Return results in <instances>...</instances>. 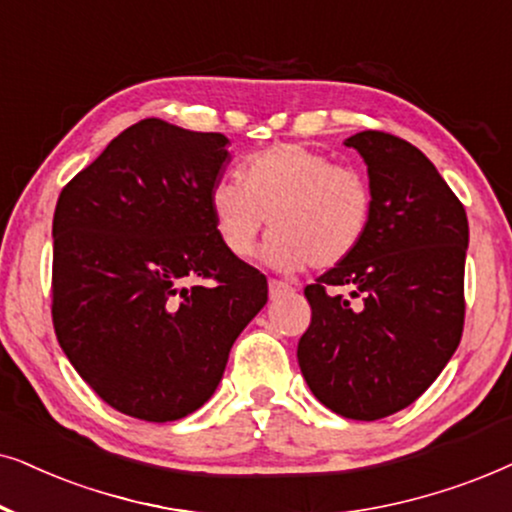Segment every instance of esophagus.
Instances as JSON below:
<instances>
[{"label":"esophagus","mask_w":512,"mask_h":512,"mask_svg":"<svg viewBox=\"0 0 512 512\" xmlns=\"http://www.w3.org/2000/svg\"><path fill=\"white\" fill-rule=\"evenodd\" d=\"M292 292V288L288 283H283V281H276V278H271L269 281V297L271 299H278V297H283V295H290Z\"/></svg>","instance_id":"1"}]
</instances>
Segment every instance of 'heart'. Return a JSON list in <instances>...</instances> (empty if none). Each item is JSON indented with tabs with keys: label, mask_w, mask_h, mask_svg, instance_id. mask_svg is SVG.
<instances>
[{
	"label": "heart",
	"mask_w": 512,
	"mask_h": 512,
	"mask_svg": "<svg viewBox=\"0 0 512 512\" xmlns=\"http://www.w3.org/2000/svg\"><path fill=\"white\" fill-rule=\"evenodd\" d=\"M217 238L248 257L267 224L269 264L283 271L332 269L349 260L370 231L374 194L356 168L299 142H281L243 163V180L222 177L210 189Z\"/></svg>",
	"instance_id": "1"
}]
</instances>
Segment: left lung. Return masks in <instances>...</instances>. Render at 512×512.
Here are the masks:
<instances>
[{
    "label": "left lung",
    "instance_id": "1",
    "mask_svg": "<svg viewBox=\"0 0 512 512\" xmlns=\"http://www.w3.org/2000/svg\"><path fill=\"white\" fill-rule=\"evenodd\" d=\"M346 147L367 163L372 224L349 260L304 288L311 325L297 360L327 410L377 421L412 405L461 342L468 220L433 163L407 140L363 131Z\"/></svg>",
    "mask_w": 512,
    "mask_h": 512
}]
</instances>
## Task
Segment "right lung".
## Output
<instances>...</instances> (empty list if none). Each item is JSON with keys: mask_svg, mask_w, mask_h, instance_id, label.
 <instances>
[{"mask_svg": "<svg viewBox=\"0 0 512 512\" xmlns=\"http://www.w3.org/2000/svg\"><path fill=\"white\" fill-rule=\"evenodd\" d=\"M227 142L142 119L58 196L53 330L79 377L128 417L199 410L267 304V276L224 248L210 213Z\"/></svg>", "mask_w": 512, "mask_h": 512, "instance_id": "1", "label": "right lung"}]
</instances>
